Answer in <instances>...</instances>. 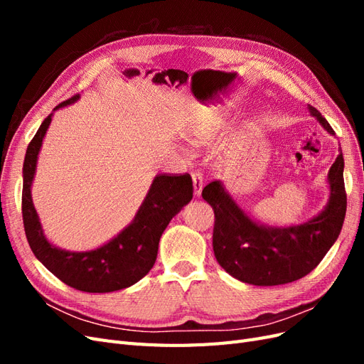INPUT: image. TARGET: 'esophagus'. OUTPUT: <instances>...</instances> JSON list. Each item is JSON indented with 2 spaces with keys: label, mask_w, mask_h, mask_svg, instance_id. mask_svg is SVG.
I'll list each match as a JSON object with an SVG mask.
<instances>
[{
  "label": "esophagus",
  "mask_w": 364,
  "mask_h": 364,
  "mask_svg": "<svg viewBox=\"0 0 364 364\" xmlns=\"http://www.w3.org/2000/svg\"><path fill=\"white\" fill-rule=\"evenodd\" d=\"M191 178H193V183H194V193L199 196L203 188V173L200 170H193Z\"/></svg>",
  "instance_id": "obj_1"
}]
</instances>
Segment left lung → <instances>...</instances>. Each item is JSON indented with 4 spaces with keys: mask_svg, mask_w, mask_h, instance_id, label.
I'll return each mask as SVG.
<instances>
[{
    "mask_svg": "<svg viewBox=\"0 0 364 364\" xmlns=\"http://www.w3.org/2000/svg\"><path fill=\"white\" fill-rule=\"evenodd\" d=\"M313 117L334 135L316 107ZM343 156L328 173L331 197L323 211L310 222L290 228H266L238 208L218 181L208 183L202 197L214 209V255L230 277L253 285H279L304 278L318 266L340 234L346 214Z\"/></svg>",
    "mask_w": 364,
    "mask_h": 364,
    "instance_id": "left-lung-1",
    "label": "left lung"
}]
</instances>
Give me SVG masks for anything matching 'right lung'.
I'll list each match as a JSON object with an SVG mask.
<instances>
[{"mask_svg":"<svg viewBox=\"0 0 364 364\" xmlns=\"http://www.w3.org/2000/svg\"><path fill=\"white\" fill-rule=\"evenodd\" d=\"M77 98L79 94L54 109L74 103ZM51 115L42 121L36 135L30 141L24 159L23 222L30 249L54 277L75 290L109 293L130 287L151 270L165 228L193 199L191 176L188 173L156 176L134 222L107 245L90 252H68L54 247L42 234L30 194L38 155L51 123Z\"/></svg>","mask_w":364,"mask_h":364,"instance_id":"right-lung-1","label":"right lung"}]
</instances>
